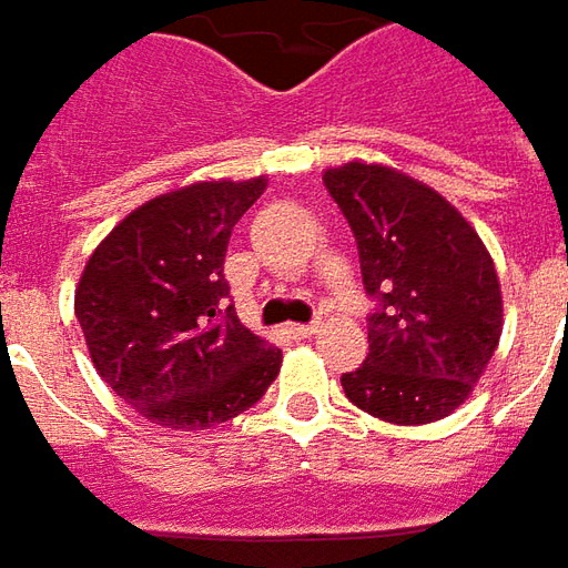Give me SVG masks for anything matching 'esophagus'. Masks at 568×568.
Listing matches in <instances>:
<instances>
[{
	"instance_id": "1",
	"label": "esophagus",
	"mask_w": 568,
	"mask_h": 568,
	"mask_svg": "<svg viewBox=\"0 0 568 568\" xmlns=\"http://www.w3.org/2000/svg\"><path fill=\"white\" fill-rule=\"evenodd\" d=\"M318 332H322L318 322H313V325H287V335H291V338H313Z\"/></svg>"
}]
</instances>
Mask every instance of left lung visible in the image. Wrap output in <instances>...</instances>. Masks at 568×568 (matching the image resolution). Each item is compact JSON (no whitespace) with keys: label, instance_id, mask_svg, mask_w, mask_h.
Wrapping results in <instances>:
<instances>
[{"label":"left lung","instance_id":"left-lung-1","mask_svg":"<svg viewBox=\"0 0 568 568\" xmlns=\"http://www.w3.org/2000/svg\"><path fill=\"white\" fill-rule=\"evenodd\" d=\"M361 250L369 354L344 395L398 426L448 417L503 335V291L477 230L436 189L395 166L351 161L322 173Z\"/></svg>","mask_w":568,"mask_h":568}]
</instances>
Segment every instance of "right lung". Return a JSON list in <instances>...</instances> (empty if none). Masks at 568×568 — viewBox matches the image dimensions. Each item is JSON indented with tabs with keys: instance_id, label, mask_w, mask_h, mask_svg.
<instances>
[{
	"instance_id": "right-lung-1",
	"label": "right lung",
	"mask_w": 568,
	"mask_h": 568,
	"mask_svg": "<svg viewBox=\"0 0 568 568\" xmlns=\"http://www.w3.org/2000/svg\"><path fill=\"white\" fill-rule=\"evenodd\" d=\"M268 180H207L164 192L91 252L75 316L103 382L144 420L207 429L250 410L281 351L236 318L224 255Z\"/></svg>"
}]
</instances>
